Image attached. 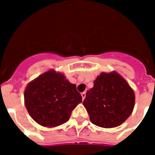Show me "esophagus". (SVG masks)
Instances as JSON below:
<instances>
[{
  "label": "esophagus",
  "instance_id": "obj_1",
  "mask_svg": "<svg viewBox=\"0 0 155 155\" xmlns=\"http://www.w3.org/2000/svg\"><path fill=\"white\" fill-rule=\"evenodd\" d=\"M81 95H82V99H84L85 97H86V92H83L81 93Z\"/></svg>",
  "mask_w": 155,
  "mask_h": 155
}]
</instances>
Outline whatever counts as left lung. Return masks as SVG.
Instances as JSON below:
<instances>
[{"label": "left lung", "instance_id": "1", "mask_svg": "<svg viewBox=\"0 0 155 155\" xmlns=\"http://www.w3.org/2000/svg\"><path fill=\"white\" fill-rule=\"evenodd\" d=\"M92 124L109 128L122 124L131 115L134 93L128 82L117 73H102L86 92L82 102Z\"/></svg>", "mask_w": 155, "mask_h": 155}]
</instances>
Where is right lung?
Masks as SVG:
<instances>
[{"label":"right lung","instance_id":"1","mask_svg":"<svg viewBox=\"0 0 155 155\" xmlns=\"http://www.w3.org/2000/svg\"><path fill=\"white\" fill-rule=\"evenodd\" d=\"M25 106L33 119L46 127L66 123L72 111L82 102V96L63 74L50 70L27 85Z\"/></svg>","mask_w":155,"mask_h":155}]
</instances>
